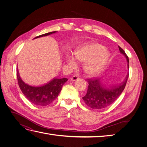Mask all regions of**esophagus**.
I'll return each mask as SVG.
<instances>
[{
  "label": "esophagus",
  "instance_id": "1",
  "mask_svg": "<svg viewBox=\"0 0 147 147\" xmlns=\"http://www.w3.org/2000/svg\"><path fill=\"white\" fill-rule=\"evenodd\" d=\"M79 78V77H78V76L77 75H74L73 77H72V78H71V80H72V82H75V81H76V80H77Z\"/></svg>",
  "mask_w": 147,
  "mask_h": 147
}]
</instances>
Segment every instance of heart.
<instances>
[{
  "mask_svg": "<svg viewBox=\"0 0 147 147\" xmlns=\"http://www.w3.org/2000/svg\"><path fill=\"white\" fill-rule=\"evenodd\" d=\"M75 57L81 62L88 61L85 65V69L89 74L94 75L99 73L104 68L109 58V55L105 47L94 44L83 47L75 52ZM66 61L71 66L76 65V61L73 56H67Z\"/></svg>",
  "mask_w": 147,
  "mask_h": 147,
  "instance_id": "heart-1",
  "label": "heart"
}]
</instances>
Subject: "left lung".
<instances>
[{"label": "left lung", "mask_w": 147, "mask_h": 147, "mask_svg": "<svg viewBox=\"0 0 147 147\" xmlns=\"http://www.w3.org/2000/svg\"><path fill=\"white\" fill-rule=\"evenodd\" d=\"M119 51L126 57L127 63L129 58L123 49L118 46ZM128 68L129 65L127 64ZM129 74L124 80L118 85L106 87L102 83L100 79H88V86L86 95L83 99L88 107L94 110H99L107 107L112 104L121 94L126 86Z\"/></svg>", "instance_id": "1"}]
</instances>
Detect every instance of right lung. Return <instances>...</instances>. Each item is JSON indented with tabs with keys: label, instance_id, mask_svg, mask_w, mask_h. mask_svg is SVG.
Listing matches in <instances>:
<instances>
[{
	"label": "right lung",
	"instance_id": "1",
	"mask_svg": "<svg viewBox=\"0 0 147 147\" xmlns=\"http://www.w3.org/2000/svg\"><path fill=\"white\" fill-rule=\"evenodd\" d=\"M56 31L39 35L34 38L47 36L56 33ZM17 78L19 86L23 94L30 102L38 106H46L51 104L61 92L63 84L67 78H53L51 81L40 86H32L25 83L21 78L17 69Z\"/></svg>",
	"mask_w": 147,
	"mask_h": 147
}]
</instances>
